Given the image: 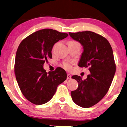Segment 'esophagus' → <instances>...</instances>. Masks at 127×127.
<instances>
[{"mask_svg":"<svg viewBox=\"0 0 127 127\" xmlns=\"http://www.w3.org/2000/svg\"><path fill=\"white\" fill-rule=\"evenodd\" d=\"M67 78L68 79H71V75L70 74H67Z\"/></svg>","mask_w":127,"mask_h":127,"instance_id":"esophagus-1","label":"esophagus"}]
</instances>
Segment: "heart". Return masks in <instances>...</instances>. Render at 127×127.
<instances>
[{"label":"heart","instance_id":"1","mask_svg":"<svg viewBox=\"0 0 127 127\" xmlns=\"http://www.w3.org/2000/svg\"><path fill=\"white\" fill-rule=\"evenodd\" d=\"M74 42V41H70V42ZM63 65L65 68H67V70H71V63L70 62H64V63Z\"/></svg>","mask_w":127,"mask_h":127}]
</instances>
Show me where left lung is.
<instances>
[{
    "mask_svg": "<svg viewBox=\"0 0 127 127\" xmlns=\"http://www.w3.org/2000/svg\"><path fill=\"white\" fill-rule=\"evenodd\" d=\"M69 35L83 47L78 66L89 67L90 71L85 79L72 76L78 83V88L71 92L72 99L80 107H92L106 95L114 78L116 65L112 48L105 38L94 32H69Z\"/></svg>",
    "mask_w": 127,
    "mask_h": 127,
    "instance_id": "obj_1",
    "label": "left lung"
}]
</instances>
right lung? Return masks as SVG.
<instances>
[{"instance_id":"1","label":"right lung","mask_w":127,"mask_h":127,"mask_svg":"<svg viewBox=\"0 0 127 127\" xmlns=\"http://www.w3.org/2000/svg\"><path fill=\"white\" fill-rule=\"evenodd\" d=\"M68 35L43 29L32 33L20 43L16 52L14 72L22 94L32 103L40 105L49 102L58 85L66 79L64 70L58 67L48 73L43 64L52 59L54 45Z\"/></svg>"}]
</instances>
